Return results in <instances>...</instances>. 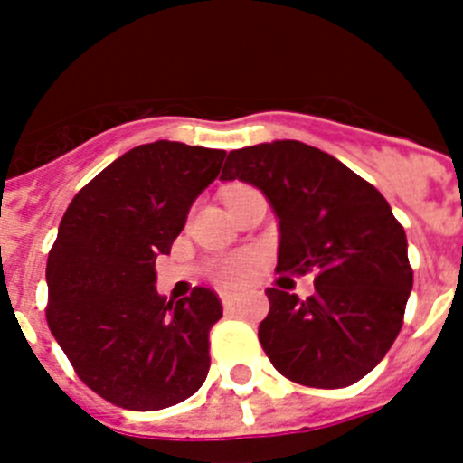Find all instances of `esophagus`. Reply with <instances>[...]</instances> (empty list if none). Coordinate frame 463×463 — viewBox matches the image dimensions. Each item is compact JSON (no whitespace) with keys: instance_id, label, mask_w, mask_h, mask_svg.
<instances>
[{"instance_id":"obj_1","label":"esophagus","mask_w":463,"mask_h":463,"mask_svg":"<svg viewBox=\"0 0 463 463\" xmlns=\"http://www.w3.org/2000/svg\"><path fill=\"white\" fill-rule=\"evenodd\" d=\"M219 298H222L223 307H232L237 300V293L235 291H228V288H223V291H219Z\"/></svg>"}]
</instances>
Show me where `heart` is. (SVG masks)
<instances>
[{"mask_svg": "<svg viewBox=\"0 0 463 463\" xmlns=\"http://www.w3.org/2000/svg\"><path fill=\"white\" fill-rule=\"evenodd\" d=\"M253 270V260L249 255H235V258H226L214 266V278L222 284H240Z\"/></svg>", "mask_w": 463, "mask_h": 463, "instance_id": "obj_1", "label": "heart"}]
</instances>
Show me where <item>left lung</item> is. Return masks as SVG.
<instances>
[{"mask_svg": "<svg viewBox=\"0 0 463 463\" xmlns=\"http://www.w3.org/2000/svg\"><path fill=\"white\" fill-rule=\"evenodd\" d=\"M269 199L279 226L275 270H314L316 293L266 288L260 343L275 370L307 387L335 390L383 361L403 326L412 291L405 231L390 203L347 165L300 141L232 149L222 181Z\"/></svg>", "mask_w": 463, "mask_h": 463, "instance_id": "1", "label": "left lung"}]
</instances>
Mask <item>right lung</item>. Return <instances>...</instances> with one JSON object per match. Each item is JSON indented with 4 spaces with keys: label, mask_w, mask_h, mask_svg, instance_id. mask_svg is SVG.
I'll return each instance as SVG.
<instances>
[{
    "label": "right lung",
    "mask_w": 463,
    "mask_h": 463,
    "mask_svg": "<svg viewBox=\"0 0 463 463\" xmlns=\"http://www.w3.org/2000/svg\"><path fill=\"white\" fill-rule=\"evenodd\" d=\"M223 156L176 141L138 145L93 176L60 222L46 261V322L82 383L118 408H170L208 376L222 302L205 287L165 302L154 264Z\"/></svg>",
    "instance_id": "right-lung-1"
}]
</instances>
